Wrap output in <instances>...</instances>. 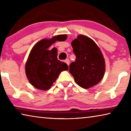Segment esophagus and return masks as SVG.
I'll use <instances>...</instances> for the list:
<instances>
[{
	"label": "esophagus",
	"instance_id": "obj_1",
	"mask_svg": "<svg viewBox=\"0 0 131 131\" xmlns=\"http://www.w3.org/2000/svg\"><path fill=\"white\" fill-rule=\"evenodd\" d=\"M65 62L66 63H67V65L69 66V63H70V62H69V59H66V60L65 61Z\"/></svg>",
	"mask_w": 131,
	"mask_h": 131
}]
</instances>
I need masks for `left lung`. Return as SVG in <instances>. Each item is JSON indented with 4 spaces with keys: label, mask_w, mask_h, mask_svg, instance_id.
<instances>
[{
    "label": "left lung",
    "mask_w": 131,
    "mask_h": 131,
    "mask_svg": "<svg viewBox=\"0 0 131 131\" xmlns=\"http://www.w3.org/2000/svg\"><path fill=\"white\" fill-rule=\"evenodd\" d=\"M76 61L70 63L69 72L77 84L88 89L98 84L105 72V62L100 48L94 40L80 35L72 41Z\"/></svg>",
    "instance_id": "obj_1"
}]
</instances>
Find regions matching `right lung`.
Returning a JSON list of instances; mask_svg holds the SVG:
<instances>
[{
    "instance_id": "1",
    "label": "right lung",
    "mask_w": 131,
    "mask_h": 131,
    "mask_svg": "<svg viewBox=\"0 0 131 131\" xmlns=\"http://www.w3.org/2000/svg\"><path fill=\"white\" fill-rule=\"evenodd\" d=\"M66 35L54 36L50 39H42L31 50L25 65V73L29 81L39 90L50 89L59 74L68 70V66L57 59V50H48L57 41H65Z\"/></svg>"
}]
</instances>
